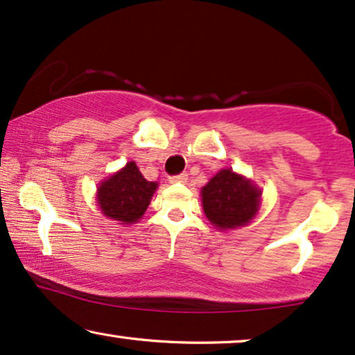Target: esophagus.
Listing matches in <instances>:
<instances>
[{
  "mask_svg": "<svg viewBox=\"0 0 355 355\" xmlns=\"http://www.w3.org/2000/svg\"><path fill=\"white\" fill-rule=\"evenodd\" d=\"M187 180H188V175L187 173L173 175V177H170V182H172V183H185Z\"/></svg>",
  "mask_w": 355,
  "mask_h": 355,
  "instance_id": "obj_1",
  "label": "esophagus"
}]
</instances>
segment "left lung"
Wrapping results in <instances>:
<instances>
[{"instance_id": "left-lung-1", "label": "left lung", "mask_w": 355, "mask_h": 355, "mask_svg": "<svg viewBox=\"0 0 355 355\" xmlns=\"http://www.w3.org/2000/svg\"><path fill=\"white\" fill-rule=\"evenodd\" d=\"M201 201L207 220L216 229H239L257 216L261 190L234 170L222 168L202 187Z\"/></svg>"}]
</instances>
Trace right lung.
<instances>
[{
  "label": "right lung",
  "mask_w": 355,
  "mask_h": 355,
  "mask_svg": "<svg viewBox=\"0 0 355 355\" xmlns=\"http://www.w3.org/2000/svg\"><path fill=\"white\" fill-rule=\"evenodd\" d=\"M157 187L155 182L146 180L136 162H128L98 185V207L118 224H133L143 217Z\"/></svg>",
  "instance_id": "right-lung-1"
}]
</instances>
